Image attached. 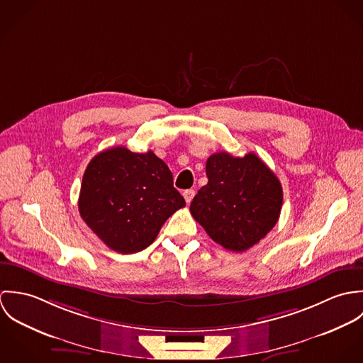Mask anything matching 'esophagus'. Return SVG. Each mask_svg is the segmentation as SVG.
I'll return each mask as SVG.
<instances>
[{
    "instance_id": "esophagus-1",
    "label": "esophagus",
    "mask_w": 363,
    "mask_h": 363,
    "mask_svg": "<svg viewBox=\"0 0 363 363\" xmlns=\"http://www.w3.org/2000/svg\"><path fill=\"white\" fill-rule=\"evenodd\" d=\"M194 196H196V191H194L193 189H189V190H184V191H183V197H184V200H186L187 204L191 203V200L194 199Z\"/></svg>"
}]
</instances>
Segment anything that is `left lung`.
<instances>
[{"label": "left lung", "mask_w": 363, "mask_h": 363, "mask_svg": "<svg viewBox=\"0 0 363 363\" xmlns=\"http://www.w3.org/2000/svg\"><path fill=\"white\" fill-rule=\"evenodd\" d=\"M208 183L193 199L190 212L208 236L230 252H245L275 226L282 187L274 172L253 152L209 156Z\"/></svg>", "instance_id": "obj_1"}]
</instances>
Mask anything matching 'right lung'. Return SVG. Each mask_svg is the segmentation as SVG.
Listing matches in <instances>:
<instances>
[{
    "instance_id": "right-lung-1",
    "label": "right lung",
    "mask_w": 363,
    "mask_h": 363,
    "mask_svg": "<svg viewBox=\"0 0 363 363\" xmlns=\"http://www.w3.org/2000/svg\"><path fill=\"white\" fill-rule=\"evenodd\" d=\"M184 206L162 159L152 151L135 154L124 147L106 150L89 162L78 200L85 223L121 255L152 245L166 219Z\"/></svg>"
}]
</instances>
